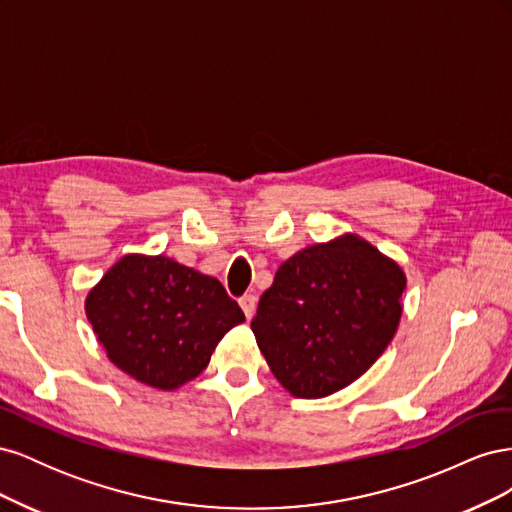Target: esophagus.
Wrapping results in <instances>:
<instances>
[{
    "label": "esophagus",
    "instance_id": "obj_1",
    "mask_svg": "<svg viewBox=\"0 0 512 512\" xmlns=\"http://www.w3.org/2000/svg\"><path fill=\"white\" fill-rule=\"evenodd\" d=\"M239 305L243 309L245 318H252L254 312H256V297H254V294H243V297L239 299Z\"/></svg>",
    "mask_w": 512,
    "mask_h": 512
}]
</instances>
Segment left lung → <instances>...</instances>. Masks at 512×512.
<instances>
[{"instance_id": "obj_1", "label": "left lung", "mask_w": 512, "mask_h": 512, "mask_svg": "<svg viewBox=\"0 0 512 512\" xmlns=\"http://www.w3.org/2000/svg\"><path fill=\"white\" fill-rule=\"evenodd\" d=\"M406 275L356 235L309 245L277 269L252 331L284 389L301 399L337 393L391 344Z\"/></svg>"}]
</instances>
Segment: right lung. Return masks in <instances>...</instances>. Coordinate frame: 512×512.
Segmentation results:
<instances>
[{"instance_id": "1", "label": "right lung", "mask_w": 512, "mask_h": 512, "mask_svg": "<svg viewBox=\"0 0 512 512\" xmlns=\"http://www.w3.org/2000/svg\"><path fill=\"white\" fill-rule=\"evenodd\" d=\"M85 312L111 363L162 391L194 380L245 320L215 277L143 254L115 262L89 290Z\"/></svg>"}]
</instances>
